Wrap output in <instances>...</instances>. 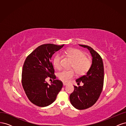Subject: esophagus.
Instances as JSON below:
<instances>
[{"label":"esophagus","instance_id":"1","mask_svg":"<svg viewBox=\"0 0 126 126\" xmlns=\"http://www.w3.org/2000/svg\"><path fill=\"white\" fill-rule=\"evenodd\" d=\"M67 84V83H63V85L64 86H66Z\"/></svg>","mask_w":126,"mask_h":126}]
</instances>
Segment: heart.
Returning <instances> with one entry per match:
<instances>
[{
	"instance_id": "1",
	"label": "heart",
	"mask_w": 126,
	"mask_h": 126,
	"mask_svg": "<svg viewBox=\"0 0 126 126\" xmlns=\"http://www.w3.org/2000/svg\"><path fill=\"white\" fill-rule=\"evenodd\" d=\"M65 54L69 56L73 61L72 68H73L78 75H83L89 70L91 64V60L85 56V54L78 49L71 48L68 49ZM62 56L57 54L54 59V65L57 69H60L62 65ZM76 76L75 72L73 70H64L58 74V77L64 82H68Z\"/></svg>"
}]
</instances>
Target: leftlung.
<instances>
[{
  "mask_svg": "<svg viewBox=\"0 0 126 126\" xmlns=\"http://www.w3.org/2000/svg\"><path fill=\"white\" fill-rule=\"evenodd\" d=\"M87 48L92 56V64L86 75L76 79L77 84L82 82V86H74V90L70 95L71 105L77 109L82 110L93 106L98 100L102 90L104 69L101 56L87 45H79Z\"/></svg>",
  "mask_w": 126,
  "mask_h": 126,
  "instance_id": "1",
  "label": "left lung"
}]
</instances>
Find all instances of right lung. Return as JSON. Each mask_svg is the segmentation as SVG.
<instances>
[{
  "mask_svg": "<svg viewBox=\"0 0 126 126\" xmlns=\"http://www.w3.org/2000/svg\"><path fill=\"white\" fill-rule=\"evenodd\" d=\"M52 44L38 47L27 57L22 71L21 82L29 100L39 107H46L56 100L62 89V81L56 79L51 57L63 47ZM50 77L54 79L51 85L45 81Z\"/></svg>",
  "mask_w": 126,
  "mask_h": 126,
  "instance_id": "1",
  "label": "right lung"
}]
</instances>
